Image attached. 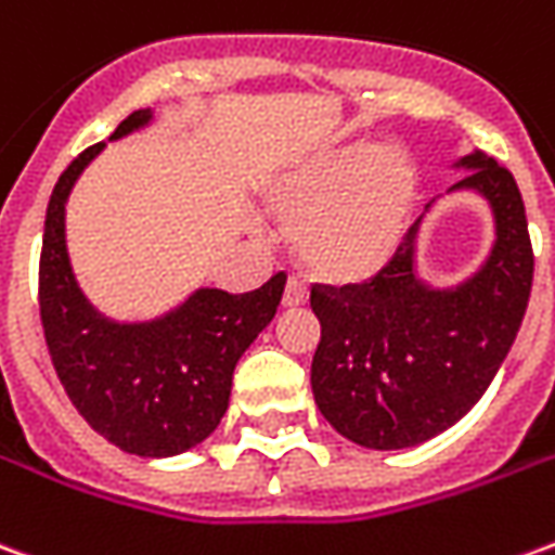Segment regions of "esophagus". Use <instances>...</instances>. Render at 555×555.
I'll return each mask as SVG.
<instances>
[{"label": "esophagus", "instance_id": "1", "mask_svg": "<svg viewBox=\"0 0 555 555\" xmlns=\"http://www.w3.org/2000/svg\"><path fill=\"white\" fill-rule=\"evenodd\" d=\"M306 300H309L306 288H302L297 279H288V282H285V291H282V306H285V309H294V306H302Z\"/></svg>", "mask_w": 555, "mask_h": 555}]
</instances>
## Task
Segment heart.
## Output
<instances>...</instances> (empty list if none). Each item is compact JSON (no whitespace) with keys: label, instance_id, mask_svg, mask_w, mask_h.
Instances as JSON below:
<instances>
[{"label":"heart","instance_id":"1","mask_svg":"<svg viewBox=\"0 0 555 555\" xmlns=\"http://www.w3.org/2000/svg\"><path fill=\"white\" fill-rule=\"evenodd\" d=\"M418 175L398 147H330L267 186V210L294 229L300 267L326 285L369 282L396 258Z\"/></svg>","mask_w":555,"mask_h":555}]
</instances>
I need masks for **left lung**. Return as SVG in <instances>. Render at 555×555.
Listing matches in <instances>:
<instances>
[{
    "label": "left lung",
    "instance_id": "1",
    "mask_svg": "<svg viewBox=\"0 0 555 555\" xmlns=\"http://www.w3.org/2000/svg\"><path fill=\"white\" fill-rule=\"evenodd\" d=\"M454 169L466 175L449 193H478L493 214V246L473 276L449 288L418 276V217L372 282L312 288L314 404L365 449H408L452 428L485 396L524 324L535 258L520 190L481 151Z\"/></svg>",
    "mask_w": 555,
    "mask_h": 555
}]
</instances>
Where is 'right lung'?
I'll list each match as a JSON object with an SVG mask.
<instances>
[{
    "label": "right lung",
    "instance_id": "add662e5",
    "mask_svg": "<svg viewBox=\"0 0 555 555\" xmlns=\"http://www.w3.org/2000/svg\"><path fill=\"white\" fill-rule=\"evenodd\" d=\"M154 121L137 109L109 139ZM106 142L86 147L55 183L43 222L41 324L55 374L79 416L121 452L171 457L207 440L225 416L234 365L264 330L285 291V273L249 294L193 291L154 321L121 324L98 312L79 288L65 241L74 183Z\"/></svg>",
    "mask_w": 555,
    "mask_h": 555
}]
</instances>
